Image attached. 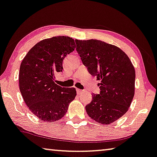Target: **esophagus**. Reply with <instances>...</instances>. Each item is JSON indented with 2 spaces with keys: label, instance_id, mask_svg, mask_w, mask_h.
<instances>
[{
  "label": "esophagus",
  "instance_id": "34e87169",
  "mask_svg": "<svg viewBox=\"0 0 157 157\" xmlns=\"http://www.w3.org/2000/svg\"><path fill=\"white\" fill-rule=\"evenodd\" d=\"M83 92V90H80V89H76V93L78 95H80V94H81Z\"/></svg>",
  "mask_w": 157,
  "mask_h": 157
}]
</instances>
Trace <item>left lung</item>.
Listing matches in <instances>:
<instances>
[{"instance_id":"1","label":"left lung","mask_w":157,"mask_h":157,"mask_svg":"<svg viewBox=\"0 0 157 157\" xmlns=\"http://www.w3.org/2000/svg\"><path fill=\"white\" fill-rule=\"evenodd\" d=\"M76 51L91 75L100 81V94L86 106L96 122L108 125L127 112L135 93L136 71L127 55L99 40H75Z\"/></svg>"}]
</instances>
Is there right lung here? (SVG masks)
<instances>
[{
  "label": "right lung",
  "mask_w": 157,
  "mask_h": 157,
  "mask_svg": "<svg viewBox=\"0 0 157 157\" xmlns=\"http://www.w3.org/2000/svg\"><path fill=\"white\" fill-rule=\"evenodd\" d=\"M76 48L72 38L59 36L36 43L21 62L19 84L29 109L41 121H57L66 114L76 95L74 88L55 83V74L62 72V62Z\"/></svg>",
  "instance_id": "add662e5"
}]
</instances>
